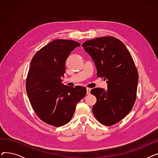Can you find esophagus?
I'll return each mask as SVG.
<instances>
[{"instance_id":"34e87169","label":"esophagus","mask_w":158,"mask_h":158,"mask_svg":"<svg viewBox=\"0 0 158 158\" xmlns=\"http://www.w3.org/2000/svg\"><path fill=\"white\" fill-rule=\"evenodd\" d=\"M90 92H91V89L89 88H86V94L87 95H89L90 94Z\"/></svg>"}]
</instances>
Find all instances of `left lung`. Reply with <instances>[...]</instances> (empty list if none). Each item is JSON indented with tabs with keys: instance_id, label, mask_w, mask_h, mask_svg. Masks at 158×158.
Segmentation results:
<instances>
[{
	"instance_id": "1",
	"label": "left lung",
	"mask_w": 158,
	"mask_h": 158,
	"mask_svg": "<svg viewBox=\"0 0 158 158\" xmlns=\"http://www.w3.org/2000/svg\"><path fill=\"white\" fill-rule=\"evenodd\" d=\"M82 47L94 61L98 77L107 84L106 90H91L97 98L93 113L103 125L113 126L126 117L136 101L138 72L135 62L126 45L113 36L88 40Z\"/></svg>"
}]
</instances>
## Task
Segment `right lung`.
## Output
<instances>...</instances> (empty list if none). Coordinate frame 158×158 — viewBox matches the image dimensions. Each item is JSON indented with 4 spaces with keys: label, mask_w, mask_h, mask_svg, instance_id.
I'll return each instance as SVG.
<instances>
[{
    "label": "right lung",
    "mask_w": 158,
    "mask_h": 158,
    "mask_svg": "<svg viewBox=\"0 0 158 158\" xmlns=\"http://www.w3.org/2000/svg\"><path fill=\"white\" fill-rule=\"evenodd\" d=\"M81 45L71 40H55L38 51L31 61L26 92L33 110L49 125L60 127L69 123L76 104L86 88L63 85L61 77L69 54Z\"/></svg>",
    "instance_id": "right-lung-1"
}]
</instances>
